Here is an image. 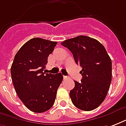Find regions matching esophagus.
Here are the masks:
<instances>
[{
  "mask_svg": "<svg viewBox=\"0 0 126 126\" xmlns=\"http://www.w3.org/2000/svg\"><path fill=\"white\" fill-rule=\"evenodd\" d=\"M69 79V77H67V76H64V77H63V79H64V80H68Z\"/></svg>",
  "mask_w": 126,
  "mask_h": 126,
  "instance_id": "1",
  "label": "esophagus"
}]
</instances>
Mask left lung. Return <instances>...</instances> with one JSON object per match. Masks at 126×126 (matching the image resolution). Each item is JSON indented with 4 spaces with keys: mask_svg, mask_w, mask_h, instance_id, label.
Masks as SVG:
<instances>
[{
    "mask_svg": "<svg viewBox=\"0 0 126 126\" xmlns=\"http://www.w3.org/2000/svg\"><path fill=\"white\" fill-rule=\"evenodd\" d=\"M72 52L80 72L81 82L75 81L70 91L73 105L78 109L90 111L103 102L112 80V61L105 48L98 40L87 36H79L61 42Z\"/></svg>",
    "mask_w": 126,
    "mask_h": 126,
    "instance_id": "8db88e82",
    "label": "left lung"
}]
</instances>
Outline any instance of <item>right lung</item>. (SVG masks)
I'll return each mask as SVG.
<instances>
[{"label":"right lung","mask_w":126,"mask_h":126,"mask_svg":"<svg viewBox=\"0 0 126 126\" xmlns=\"http://www.w3.org/2000/svg\"><path fill=\"white\" fill-rule=\"evenodd\" d=\"M57 44L40 38L31 39L17 52L11 67L16 94L25 107L34 112H44L53 106L63 80L61 73L43 72L47 57Z\"/></svg>","instance_id":"add662e5"}]
</instances>
